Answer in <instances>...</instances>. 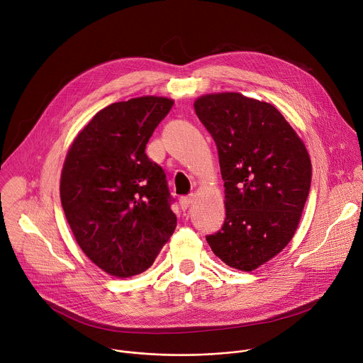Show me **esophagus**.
<instances>
[{"mask_svg": "<svg viewBox=\"0 0 363 363\" xmlns=\"http://www.w3.org/2000/svg\"><path fill=\"white\" fill-rule=\"evenodd\" d=\"M194 195H188V196H182L181 199H179V203H181V208L185 211V209H188L189 206H191V203L194 202Z\"/></svg>", "mask_w": 363, "mask_h": 363, "instance_id": "obj_1", "label": "esophagus"}]
</instances>
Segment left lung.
<instances>
[{
  "instance_id": "8db88e82",
  "label": "left lung",
  "mask_w": 363,
  "mask_h": 363,
  "mask_svg": "<svg viewBox=\"0 0 363 363\" xmlns=\"http://www.w3.org/2000/svg\"><path fill=\"white\" fill-rule=\"evenodd\" d=\"M195 112L212 135L225 186L223 226L208 235L228 267L251 272L294 238L311 188L303 141L269 102L239 92L205 94Z\"/></svg>"
}]
</instances>
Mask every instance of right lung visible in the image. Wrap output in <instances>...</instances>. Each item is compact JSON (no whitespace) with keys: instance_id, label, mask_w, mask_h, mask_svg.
Listing matches in <instances>:
<instances>
[{"instance_id":"obj_1","label":"right lung","mask_w":363,"mask_h":363,"mask_svg":"<svg viewBox=\"0 0 363 363\" xmlns=\"http://www.w3.org/2000/svg\"><path fill=\"white\" fill-rule=\"evenodd\" d=\"M174 99L138 96L96 112L68 148L61 203L82 252L104 272L147 271L175 230L162 168L145 154Z\"/></svg>"}]
</instances>
